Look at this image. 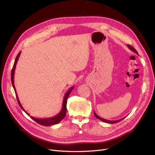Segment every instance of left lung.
Returning a JSON list of instances; mask_svg holds the SVG:
<instances>
[{"label":"left lung","mask_w":155,"mask_h":155,"mask_svg":"<svg viewBox=\"0 0 155 155\" xmlns=\"http://www.w3.org/2000/svg\"><path fill=\"white\" fill-rule=\"evenodd\" d=\"M127 46H128V48L131 50V51H133V52H134V53H136L137 54H138V52H137V51L136 50L133 46H130V45H127ZM94 116H96V118H97V119H99V120H100L101 121H104V122H105V123H107V124H116V123H118V122H119V121H120L121 120H122L124 118H121V119H120V120H113V121H111V120H105V119H104V118H101V117H100L98 115H97L96 114V113L95 112V111L94 112Z\"/></svg>","instance_id":"1"}]
</instances>
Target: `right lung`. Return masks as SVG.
Wrapping results in <instances>:
<instances>
[{"instance_id": "add662e5", "label": "right lung", "mask_w": 155, "mask_h": 155, "mask_svg": "<svg viewBox=\"0 0 155 155\" xmlns=\"http://www.w3.org/2000/svg\"><path fill=\"white\" fill-rule=\"evenodd\" d=\"M21 51H20V52L18 54L17 58H16V59L15 60V63H14L13 67V68H12V70L11 79H12V83L13 87L14 88V90H15V94H16V97H17V101H18V105H19V106L21 107V109L23 110H24L28 115V112L24 109V108L22 107V105L21 104V102H20L19 100H18V96H17V92H16V89H15V85H14V74H15L16 64H17V63L18 61V58H19V56L21 55ZM74 88V86L72 87H70L69 88V90L67 92V93L65 94V95H64V96L63 97L61 110V111L59 112V113L57 115H55V116H54L53 117H51V118H35V117L31 116V119L34 120V121H35L36 122L38 123L39 124H40L41 125H44V126H50V125H55V124L59 123L60 121H61L64 118L65 116H66L67 99H68V96L70 95V92H72V91L73 90Z\"/></svg>"}]
</instances>
